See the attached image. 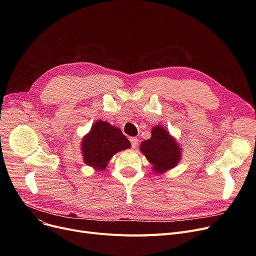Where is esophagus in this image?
<instances>
[{
  "label": "esophagus",
  "mask_w": 256,
  "mask_h": 256,
  "mask_svg": "<svg viewBox=\"0 0 256 256\" xmlns=\"http://www.w3.org/2000/svg\"><path fill=\"white\" fill-rule=\"evenodd\" d=\"M130 143H132V148H136V147L138 146V139H137L136 137H132V138L130 139Z\"/></svg>",
  "instance_id": "34e87169"
}]
</instances>
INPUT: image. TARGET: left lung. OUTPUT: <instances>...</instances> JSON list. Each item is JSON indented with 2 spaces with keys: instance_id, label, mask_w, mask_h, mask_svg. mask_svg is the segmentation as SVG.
Instances as JSON below:
<instances>
[{
  "instance_id": "obj_1",
  "label": "left lung",
  "mask_w": 256,
  "mask_h": 256,
  "mask_svg": "<svg viewBox=\"0 0 256 256\" xmlns=\"http://www.w3.org/2000/svg\"><path fill=\"white\" fill-rule=\"evenodd\" d=\"M140 152L152 164V170L162 174L176 167L182 158V147L164 128L156 126L152 137L140 145Z\"/></svg>"
}]
</instances>
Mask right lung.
I'll return each instance as SVG.
<instances>
[{
  "instance_id": "right-lung-1",
  "label": "right lung",
  "mask_w": 256,
  "mask_h": 256,
  "mask_svg": "<svg viewBox=\"0 0 256 256\" xmlns=\"http://www.w3.org/2000/svg\"><path fill=\"white\" fill-rule=\"evenodd\" d=\"M130 147V142L118 128L98 120L80 143L84 163L96 170L106 169L112 156Z\"/></svg>"
}]
</instances>
